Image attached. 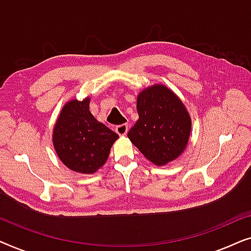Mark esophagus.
<instances>
[{"label": "esophagus", "instance_id": "1", "mask_svg": "<svg viewBox=\"0 0 251 251\" xmlns=\"http://www.w3.org/2000/svg\"><path fill=\"white\" fill-rule=\"evenodd\" d=\"M128 130H129V126H128V125H126V123L120 125L115 128L116 133H118V135H120V136H126V132H128Z\"/></svg>", "mask_w": 251, "mask_h": 251}]
</instances>
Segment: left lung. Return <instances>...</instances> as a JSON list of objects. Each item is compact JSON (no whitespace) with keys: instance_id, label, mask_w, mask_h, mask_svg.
<instances>
[{"instance_id":"1","label":"left lung","mask_w":251,"mask_h":251,"mask_svg":"<svg viewBox=\"0 0 251 251\" xmlns=\"http://www.w3.org/2000/svg\"><path fill=\"white\" fill-rule=\"evenodd\" d=\"M139 119L128 138L156 166L176 160L186 149L192 120L180 98L164 84H153L137 96Z\"/></svg>"}]
</instances>
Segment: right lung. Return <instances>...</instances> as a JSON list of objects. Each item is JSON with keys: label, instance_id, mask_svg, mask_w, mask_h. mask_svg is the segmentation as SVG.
Returning <instances> with one entry per match:
<instances>
[{"label": "right lung", "instance_id": "1", "mask_svg": "<svg viewBox=\"0 0 251 251\" xmlns=\"http://www.w3.org/2000/svg\"><path fill=\"white\" fill-rule=\"evenodd\" d=\"M90 97L72 99L61 108L52 131L58 157L68 169L90 175L104 166L112 145L119 138L89 109Z\"/></svg>", "mask_w": 251, "mask_h": 251}]
</instances>
